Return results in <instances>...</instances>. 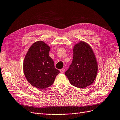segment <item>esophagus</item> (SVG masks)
Here are the masks:
<instances>
[{
    "mask_svg": "<svg viewBox=\"0 0 120 120\" xmlns=\"http://www.w3.org/2000/svg\"><path fill=\"white\" fill-rule=\"evenodd\" d=\"M64 71H65V69H61L60 70V72L61 73H64Z\"/></svg>",
    "mask_w": 120,
    "mask_h": 120,
    "instance_id": "obj_1",
    "label": "esophagus"
}]
</instances>
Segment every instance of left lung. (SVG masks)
Masks as SVG:
<instances>
[{"label": "left lung", "instance_id": "8db88e82", "mask_svg": "<svg viewBox=\"0 0 120 120\" xmlns=\"http://www.w3.org/2000/svg\"><path fill=\"white\" fill-rule=\"evenodd\" d=\"M98 71V63L91 46L82 41L75 44L72 63L65 72L70 83L78 88H86L94 81Z\"/></svg>", "mask_w": 120, "mask_h": 120}]
</instances>
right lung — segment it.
<instances>
[{"mask_svg":"<svg viewBox=\"0 0 120 120\" xmlns=\"http://www.w3.org/2000/svg\"><path fill=\"white\" fill-rule=\"evenodd\" d=\"M50 49V47L44 42L37 41L29 48L24 60L26 78L31 85L40 89L50 86L60 73L49 56Z\"/></svg>","mask_w":120,"mask_h":120,"instance_id":"1","label":"right lung"}]
</instances>
